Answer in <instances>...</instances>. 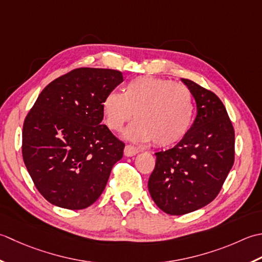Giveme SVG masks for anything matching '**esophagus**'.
Instances as JSON below:
<instances>
[{
	"mask_svg": "<svg viewBox=\"0 0 262 262\" xmlns=\"http://www.w3.org/2000/svg\"><path fill=\"white\" fill-rule=\"evenodd\" d=\"M139 152V149L136 148L135 146H130V145H126L124 148V156L126 157H132L135 156Z\"/></svg>",
	"mask_w": 262,
	"mask_h": 262,
	"instance_id": "1",
	"label": "esophagus"
}]
</instances>
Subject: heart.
<instances>
[{"mask_svg":"<svg viewBox=\"0 0 262 262\" xmlns=\"http://www.w3.org/2000/svg\"><path fill=\"white\" fill-rule=\"evenodd\" d=\"M105 124L121 131L135 112L136 122L124 137L132 141L174 145L182 139L193 121L194 104L190 90L183 84L151 76H141L125 84L123 94L110 92L101 100Z\"/></svg>","mask_w":262,"mask_h":262,"instance_id":"1","label":"heart"}]
</instances>
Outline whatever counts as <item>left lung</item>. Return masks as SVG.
I'll return each mask as SVG.
<instances>
[{"instance_id": "obj_1", "label": "left lung", "mask_w": 262, "mask_h": 262, "mask_svg": "<svg viewBox=\"0 0 262 262\" xmlns=\"http://www.w3.org/2000/svg\"><path fill=\"white\" fill-rule=\"evenodd\" d=\"M195 100L196 116L179 143L156 155L148 181L155 204L168 215H184L216 198L234 163V129L217 96L181 79Z\"/></svg>"}]
</instances>
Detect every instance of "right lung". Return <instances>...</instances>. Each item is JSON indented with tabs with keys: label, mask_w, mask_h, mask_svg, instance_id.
Wrapping results in <instances>:
<instances>
[{
	"label": "right lung",
	"mask_w": 262,
	"mask_h": 262,
	"mask_svg": "<svg viewBox=\"0 0 262 262\" xmlns=\"http://www.w3.org/2000/svg\"><path fill=\"white\" fill-rule=\"evenodd\" d=\"M122 81L112 69H76L47 84L27 115L24 162L52 205L84 209L103 193L124 143L101 124V100Z\"/></svg>",
	"instance_id": "right-lung-1"
}]
</instances>
